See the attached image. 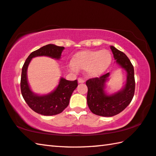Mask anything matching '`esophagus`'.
<instances>
[{"instance_id": "34e87169", "label": "esophagus", "mask_w": 156, "mask_h": 156, "mask_svg": "<svg viewBox=\"0 0 156 156\" xmlns=\"http://www.w3.org/2000/svg\"><path fill=\"white\" fill-rule=\"evenodd\" d=\"M78 81L79 83H84V80L83 78H79L78 79Z\"/></svg>"}]
</instances>
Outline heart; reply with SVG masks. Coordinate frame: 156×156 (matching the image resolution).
I'll return each instance as SVG.
<instances>
[{"instance_id": "b5f03b06", "label": "heart", "mask_w": 156, "mask_h": 156, "mask_svg": "<svg viewBox=\"0 0 156 156\" xmlns=\"http://www.w3.org/2000/svg\"><path fill=\"white\" fill-rule=\"evenodd\" d=\"M111 62L112 56L108 50H87L77 53L69 67L73 71L77 68L84 69L87 75L94 77L104 73Z\"/></svg>"}]
</instances>
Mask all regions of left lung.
<instances>
[{"mask_svg":"<svg viewBox=\"0 0 156 156\" xmlns=\"http://www.w3.org/2000/svg\"><path fill=\"white\" fill-rule=\"evenodd\" d=\"M110 48L116 62L127 72L125 87L122 90L112 96L105 94V84L109 73L86 81L88 88L87 101L89 109L94 114L104 117H111L122 112L130 104L135 92L134 69L130 60L122 51L113 46H111Z\"/></svg>","mask_w":156,"mask_h":156,"instance_id":"obj_1","label":"left lung"}]
</instances>
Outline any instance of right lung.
I'll list each match as a JSON object with an SVG mask.
<instances>
[{
	"label": "right lung",
	"instance_id": "right-lung-1",
	"mask_svg": "<svg viewBox=\"0 0 156 156\" xmlns=\"http://www.w3.org/2000/svg\"><path fill=\"white\" fill-rule=\"evenodd\" d=\"M64 49V47L47 44L31 53L23 66L20 79L21 94L28 106L39 114L54 115L62 112L69 103L71 96L78 86V80L71 81L62 78L58 86L52 93L45 96H38L33 94L29 87L27 79L28 65L31 58L36 56H47L59 59Z\"/></svg>",
	"mask_w": 156,
	"mask_h": 156
}]
</instances>
